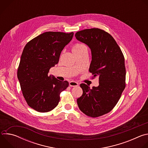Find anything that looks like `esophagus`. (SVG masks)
Returning a JSON list of instances; mask_svg holds the SVG:
<instances>
[{
	"instance_id": "obj_1",
	"label": "esophagus",
	"mask_w": 148,
	"mask_h": 148,
	"mask_svg": "<svg viewBox=\"0 0 148 148\" xmlns=\"http://www.w3.org/2000/svg\"><path fill=\"white\" fill-rule=\"evenodd\" d=\"M69 85H70V86H71V87H76V86H78V83L77 82H75V81H70Z\"/></svg>"
}]
</instances>
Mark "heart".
I'll return each mask as SVG.
<instances>
[{"label":"heart","instance_id":"heart-1","mask_svg":"<svg viewBox=\"0 0 148 148\" xmlns=\"http://www.w3.org/2000/svg\"><path fill=\"white\" fill-rule=\"evenodd\" d=\"M85 49H86V47L85 46V45L81 43H77L72 47V51L74 54V55L81 53Z\"/></svg>","mask_w":148,"mask_h":148}]
</instances>
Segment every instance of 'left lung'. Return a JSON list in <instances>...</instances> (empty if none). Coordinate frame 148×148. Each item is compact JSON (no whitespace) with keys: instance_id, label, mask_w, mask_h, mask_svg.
<instances>
[{"instance_id":"1","label":"left lung","mask_w":148,"mask_h":148,"mask_svg":"<svg viewBox=\"0 0 148 148\" xmlns=\"http://www.w3.org/2000/svg\"><path fill=\"white\" fill-rule=\"evenodd\" d=\"M76 38L91 49L89 71L99 77V86L92 88L81 84L82 95L77 99L79 110L87 116L98 117L110 112L118 102L125 87L126 70L122 52L107 32L98 28L75 33Z\"/></svg>"}]
</instances>
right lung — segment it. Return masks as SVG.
<instances>
[{"instance_id": "add662e5", "label": "right lung", "mask_w": 148, "mask_h": 148, "mask_svg": "<svg viewBox=\"0 0 148 148\" xmlns=\"http://www.w3.org/2000/svg\"><path fill=\"white\" fill-rule=\"evenodd\" d=\"M73 35V32H45L28 42L23 49L17 78L29 106L38 112H47L56 108L61 92L69 85L68 81H61L48 74Z\"/></svg>"}]
</instances>
